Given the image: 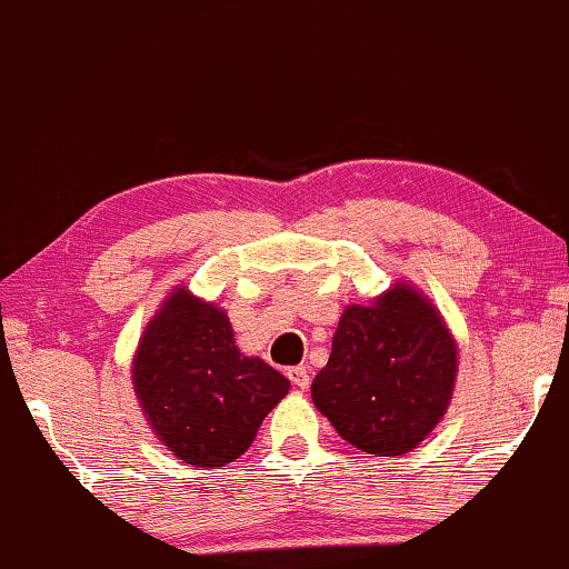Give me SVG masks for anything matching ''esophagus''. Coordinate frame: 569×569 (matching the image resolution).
Wrapping results in <instances>:
<instances>
[{
  "mask_svg": "<svg viewBox=\"0 0 569 569\" xmlns=\"http://www.w3.org/2000/svg\"><path fill=\"white\" fill-rule=\"evenodd\" d=\"M287 377H290V382L300 390H306L308 385H311V371H308V367H290L287 369Z\"/></svg>",
  "mask_w": 569,
  "mask_h": 569,
  "instance_id": "obj_1",
  "label": "esophagus"
}]
</instances>
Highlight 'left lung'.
<instances>
[{
  "label": "left lung",
  "instance_id": "left-lung-1",
  "mask_svg": "<svg viewBox=\"0 0 569 569\" xmlns=\"http://www.w3.org/2000/svg\"><path fill=\"white\" fill-rule=\"evenodd\" d=\"M456 353L438 308L398 282L342 311L327 367L313 377V406L359 451L409 453L451 403Z\"/></svg>",
  "mask_w": 569,
  "mask_h": 569
}]
</instances>
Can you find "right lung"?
<instances>
[{
  "mask_svg": "<svg viewBox=\"0 0 569 569\" xmlns=\"http://www.w3.org/2000/svg\"><path fill=\"white\" fill-rule=\"evenodd\" d=\"M137 401L173 456L227 467L256 440L290 380L242 356L227 313L177 287L144 327L131 363Z\"/></svg>",
  "mask_w": 569,
  "mask_h": 569,
  "instance_id": "add662e5",
  "label": "right lung"
}]
</instances>
